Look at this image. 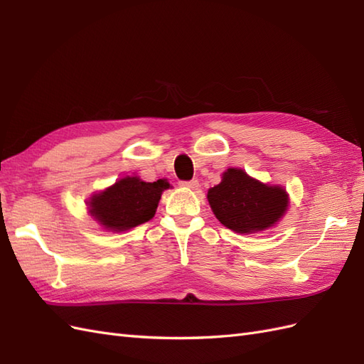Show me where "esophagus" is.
Instances as JSON below:
<instances>
[{
    "label": "esophagus",
    "instance_id": "34e87169",
    "mask_svg": "<svg viewBox=\"0 0 364 364\" xmlns=\"http://www.w3.org/2000/svg\"><path fill=\"white\" fill-rule=\"evenodd\" d=\"M181 185L182 186H186V188H190V190H197V186H199V182L197 181H186V182H181Z\"/></svg>",
    "mask_w": 364,
    "mask_h": 364
}]
</instances>
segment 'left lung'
<instances>
[{
  "label": "left lung",
  "mask_w": 364,
  "mask_h": 364,
  "mask_svg": "<svg viewBox=\"0 0 364 364\" xmlns=\"http://www.w3.org/2000/svg\"><path fill=\"white\" fill-rule=\"evenodd\" d=\"M208 202L223 226L237 234H257L277 225L289 209V194L241 168H228L222 182L208 190Z\"/></svg>",
  "instance_id": "1"
}]
</instances>
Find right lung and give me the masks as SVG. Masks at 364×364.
<instances>
[{"label": "right lung", "mask_w": 364, "mask_h": 364, "mask_svg": "<svg viewBox=\"0 0 364 364\" xmlns=\"http://www.w3.org/2000/svg\"><path fill=\"white\" fill-rule=\"evenodd\" d=\"M170 188L165 179L144 182L139 176H126L87 200V213L109 232H124L149 222L156 214L162 191Z\"/></svg>", "instance_id": "add662e5"}]
</instances>
